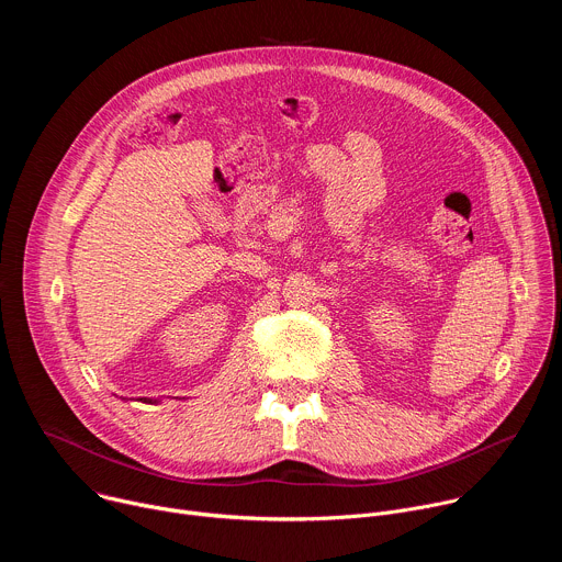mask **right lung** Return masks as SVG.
<instances>
[{
  "mask_svg": "<svg viewBox=\"0 0 562 562\" xmlns=\"http://www.w3.org/2000/svg\"><path fill=\"white\" fill-rule=\"evenodd\" d=\"M117 395V393H115ZM122 400H137V403H146V405H159V403H165V395H137V397H128V395H120Z\"/></svg>",
  "mask_w": 562,
  "mask_h": 562,
  "instance_id": "obj_1",
  "label": "right lung"
}]
</instances>
